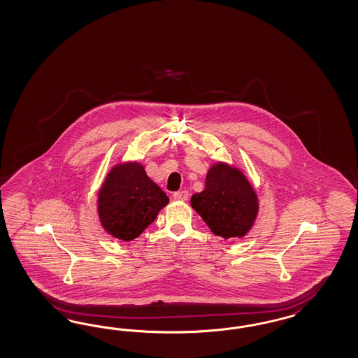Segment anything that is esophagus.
I'll list each match as a JSON object with an SVG mask.
<instances>
[{"label": "esophagus", "instance_id": "esophagus-1", "mask_svg": "<svg viewBox=\"0 0 358 358\" xmlns=\"http://www.w3.org/2000/svg\"><path fill=\"white\" fill-rule=\"evenodd\" d=\"M173 199L178 200V201H187L188 200V191H178L173 194Z\"/></svg>", "mask_w": 358, "mask_h": 358}]
</instances>
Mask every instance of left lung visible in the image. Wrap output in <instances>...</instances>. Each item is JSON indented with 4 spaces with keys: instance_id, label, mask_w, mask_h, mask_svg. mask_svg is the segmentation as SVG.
Segmentation results:
<instances>
[{
    "instance_id": "obj_1",
    "label": "left lung",
    "mask_w": 358,
    "mask_h": 358,
    "mask_svg": "<svg viewBox=\"0 0 358 358\" xmlns=\"http://www.w3.org/2000/svg\"><path fill=\"white\" fill-rule=\"evenodd\" d=\"M191 207L213 234L243 238L252 231L259 212V200L246 175L227 162L208 169L206 188L191 197Z\"/></svg>"
}]
</instances>
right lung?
Here are the masks:
<instances>
[{
	"label": "right lung",
	"instance_id": "add662e5",
	"mask_svg": "<svg viewBox=\"0 0 358 358\" xmlns=\"http://www.w3.org/2000/svg\"><path fill=\"white\" fill-rule=\"evenodd\" d=\"M170 199L152 182L139 162H121L106 173L97 194V216L109 236L137 238Z\"/></svg>",
	"mask_w": 358,
	"mask_h": 358
}]
</instances>
